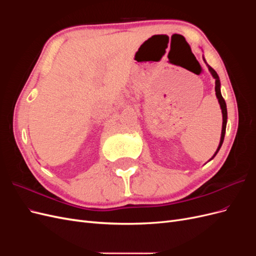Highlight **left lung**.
Here are the masks:
<instances>
[{"mask_svg":"<svg viewBox=\"0 0 256 256\" xmlns=\"http://www.w3.org/2000/svg\"><path fill=\"white\" fill-rule=\"evenodd\" d=\"M205 64L207 65L208 67V70L210 72L212 76H214V79L216 80V86H214V90H216V98H218V102L220 104V106H221V110H222V118H223V122H222V131H221V138H220V143H219V146L218 148H216V152L214 156L212 157V159H214V157L216 156V154H218L220 147L222 146V143H223V140H224V136H226V122H228V110H226V100L223 99L222 95H221V90H220V86H221V83H220V79H219V76L218 74H216L214 72V69H212L210 66H209L207 63H206V60L203 58ZM210 159V160H212Z\"/></svg>","mask_w":256,"mask_h":256,"instance_id":"1","label":"left lung"}]
</instances>
